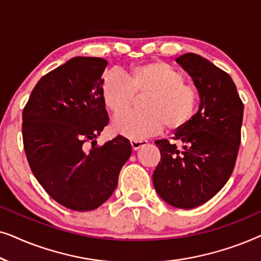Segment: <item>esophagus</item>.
Segmentation results:
<instances>
[{
  "label": "esophagus",
  "mask_w": 261,
  "mask_h": 261,
  "mask_svg": "<svg viewBox=\"0 0 261 261\" xmlns=\"http://www.w3.org/2000/svg\"><path fill=\"white\" fill-rule=\"evenodd\" d=\"M146 144H147V141L146 140H130L132 148H133L134 151H137V149L142 147V146H145Z\"/></svg>",
  "instance_id": "1"
}]
</instances>
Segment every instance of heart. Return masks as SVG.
Instances as JSON below:
<instances>
[{
	"mask_svg": "<svg viewBox=\"0 0 261 261\" xmlns=\"http://www.w3.org/2000/svg\"><path fill=\"white\" fill-rule=\"evenodd\" d=\"M145 112H122L130 108L135 94H147ZM102 97L107 109L117 115L113 127L124 137L140 140L160 133L164 127L179 130L195 116L198 91L187 83L183 74L167 63L148 62L124 71H109L102 82Z\"/></svg>",
	"mask_w": 261,
	"mask_h": 261,
	"instance_id": "heart-1",
	"label": "heart"
}]
</instances>
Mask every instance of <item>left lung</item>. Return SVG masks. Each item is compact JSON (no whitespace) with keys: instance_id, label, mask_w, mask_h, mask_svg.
<instances>
[{"instance_id":"1","label":"left lung","mask_w":261,"mask_h":261,"mask_svg":"<svg viewBox=\"0 0 261 261\" xmlns=\"http://www.w3.org/2000/svg\"><path fill=\"white\" fill-rule=\"evenodd\" d=\"M176 62L190 74L199 95L197 114L171 139L154 144L160 162L153 172L155 191L170 205L192 209L214 197L233 172L241 141L244 103L227 72L195 53Z\"/></svg>"}]
</instances>
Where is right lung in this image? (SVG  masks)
<instances>
[{
	"label": "right lung",
	"instance_id": "right-lung-1",
	"mask_svg": "<svg viewBox=\"0 0 261 261\" xmlns=\"http://www.w3.org/2000/svg\"><path fill=\"white\" fill-rule=\"evenodd\" d=\"M107 64L96 57L70 59L40 78L22 112L32 172L56 202L76 212L94 210L112 196L132 153L122 135L95 142L109 122L102 97Z\"/></svg>",
	"mask_w": 261,
	"mask_h": 261
}]
</instances>
